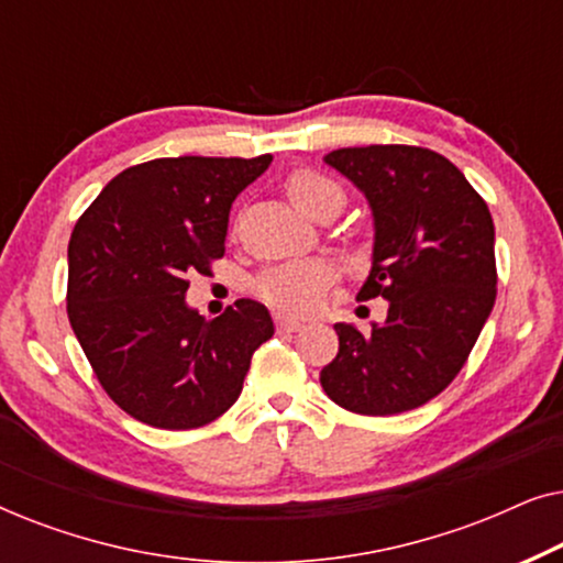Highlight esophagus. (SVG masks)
<instances>
[{"label":"esophagus","instance_id":"obj_1","mask_svg":"<svg viewBox=\"0 0 563 563\" xmlns=\"http://www.w3.org/2000/svg\"><path fill=\"white\" fill-rule=\"evenodd\" d=\"M274 322H276V330H279V333H297V330H302V322L295 318H284V314H276Z\"/></svg>","mask_w":563,"mask_h":563}]
</instances>
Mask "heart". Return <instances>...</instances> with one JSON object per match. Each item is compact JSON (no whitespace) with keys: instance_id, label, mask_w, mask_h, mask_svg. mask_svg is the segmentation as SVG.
Here are the masks:
<instances>
[{"instance_id":"1","label":"heart","mask_w":563,"mask_h":563,"mask_svg":"<svg viewBox=\"0 0 563 563\" xmlns=\"http://www.w3.org/2000/svg\"><path fill=\"white\" fill-rule=\"evenodd\" d=\"M284 189L299 210L320 218L338 212L345 202L343 189L314 168H295ZM335 282V266L325 258H299L264 268L253 282V295L284 314H307L322 302Z\"/></svg>"}]
</instances>
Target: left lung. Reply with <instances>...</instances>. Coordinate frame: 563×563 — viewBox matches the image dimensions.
Wrapping results in <instances>:
<instances>
[{"mask_svg": "<svg viewBox=\"0 0 563 563\" xmlns=\"http://www.w3.org/2000/svg\"><path fill=\"white\" fill-rule=\"evenodd\" d=\"M325 161L374 210V266L358 299L387 320L361 333L338 322L325 395L356 415H397L441 395L464 368L497 297L495 222L479 191L420 145L338 148Z\"/></svg>", "mask_w": 563, "mask_h": 563, "instance_id": "left-lung-1", "label": "left lung"}]
</instances>
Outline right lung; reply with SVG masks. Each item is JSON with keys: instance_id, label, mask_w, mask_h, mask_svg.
<instances>
[{"instance_id": "right-lung-1", "label": "right lung", "mask_w": 563, "mask_h": 563, "mask_svg": "<svg viewBox=\"0 0 563 563\" xmlns=\"http://www.w3.org/2000/svg\"><path fill=\"white\" fill-rule=\"evenodd\" d=\"M272 156L153 158L120 172L76 220L66 312L91 372L130 418L164 430L218 420L241 395L272 314L238 299L207 320L184 305L191 274L225 256L233 199Z\"/></svg>"}]
</instances>
